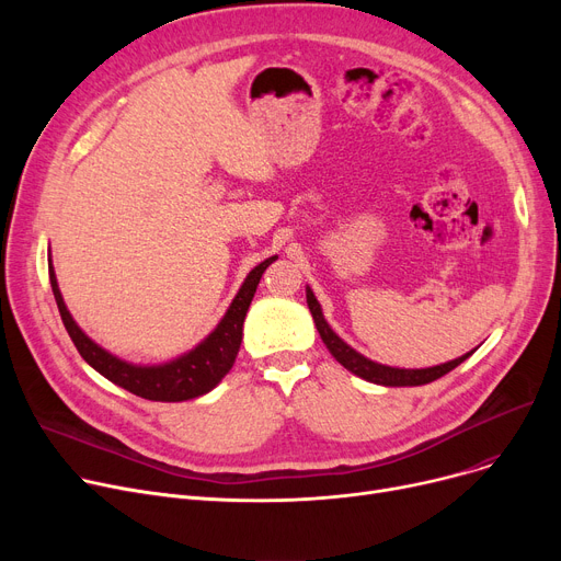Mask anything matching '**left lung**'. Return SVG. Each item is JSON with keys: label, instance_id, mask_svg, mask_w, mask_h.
Segmentation results:
<instances>
[{"label": "left lung", "instance_id": "1", "mask_svg": "<svg viewBox=\"0 0 561 561\" xmlns=\"http://www.w3.org/2000/svg\"><path fill=\"white\" fill-rule=\"evenodd\" d=\"M307 305L309 311L313 316L316 322V330L322 339V343L328 345V350L332 352V357L347 368L350 373H355L357 377L373 381V385H381V387H421V385H430V381L444 377L446 373H450L453 368H457L461 362H466L470 355H473V350L466 352L463 357H457L448 364H440V366H432V368H391V366H381L375 364L370 359H366L364 355L355 347H350L343 339H339V334L328 325L325 316H322V309L313 296V290L307 286Z\"/></svg>", "mask_w": 561, "mask_h": 561}]
</instances>
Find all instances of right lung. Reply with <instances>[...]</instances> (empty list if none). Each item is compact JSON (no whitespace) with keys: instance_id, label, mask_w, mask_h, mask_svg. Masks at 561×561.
Segmentation results:
<instances>
[{"instance_id":"right-lung-1","label":"right lung","mask_w":561,"mask_h":561,"mask_svg":"<svg viewBox=\"0 0 561 561\" xmlns=\"http://www.w3.org/2000/svg\"><path fill=\"white\" fill-rule=\"evenodd\" d=\"M277 256H271L261 261L256 268L250 271L243 286L236 293L227 313L218 322V328L206 336L197 347H193L186 355L176 357L161 366H136L127 364L123 359L113 357L111 352L100 347L93 339H88L77 322L72 320L61 290H58V282L51 268L49 259V282L54 290V300L61 313L64 325L79 350V355L85 359L88 366H93L100 375H104L113 385L127 389L129 393L154 400V402H182L193 400L197 396L209 393L218 381L231 370L236 355H239V347L243 341V322L245 313L250 309V302L256 293L259 279L263 271L275 261Z\"/></svg>"}]
</instances>
